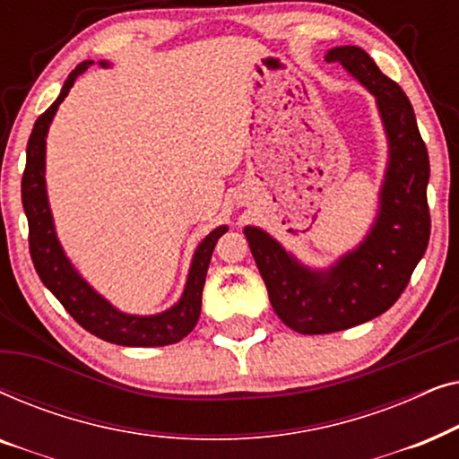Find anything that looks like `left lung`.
<instances>
[{
    "label": "left lung",
    "mask_w": 459,
    "mask_h": 459,
    "mask_svg": "<svg viewBox=\"0 0 459 459\" xmlns=\"http://www.w3.org/2000/svg\"><path fill=\"white\" fill-rule=\"evenodd\" d=\"M325 60L341 65L376 98L388 142V162L372 228L330 267L303 265L265 230L244 228L273 311L299 334L341 332L391 309L430 238L429 150L410 100L382 74L366 49L332 48Z\"/></svg>",
    "instance_id": "left-lung-1"
}]
</instances>
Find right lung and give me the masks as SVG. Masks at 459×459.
<instances>
[{"label": "right lung", "instance_id": "add662e5", "mask_svg": "<svg viewBox=\"0 0 459 459\" xmlns=\"http://www.w3.org/2000/svg\"><path fill=\"white\" fill-rule=\"evenodd\" d=\"M93 65L85 60L68 74L56 102L35 121L33 134L27 143V167L22 173V206L29 221V248L30 259L39 278L49 292L60 300L81 328L93 336L121 347H165L179 342L196 325L203 307V288L209 269L212 248L219 238L228 231V225H219L194 250L190 272L181 292V299L167 311L156 316H131L118 311L110 300L93 290L68 259L65 248L56 236V225L49 209L46 190V137L56 110L65 102L79 74ZM106 66L108 62H100Z\"/></svg>", "mask_w": 459, "mask_h": 459}]
</instances>
